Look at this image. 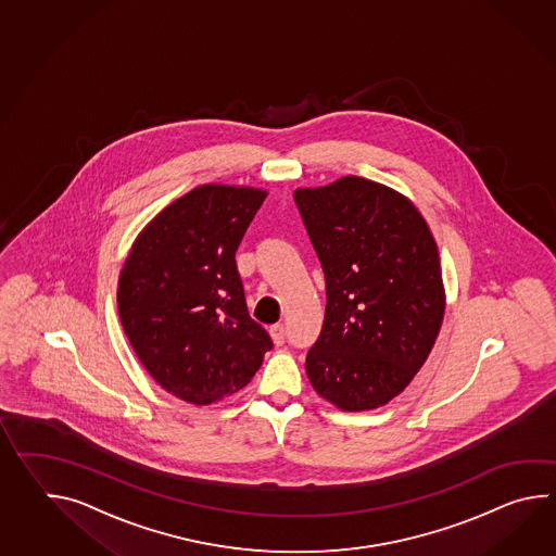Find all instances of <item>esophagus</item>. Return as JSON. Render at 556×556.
<instances>
[{"label":"esophagus","mask_w":556,"mask_h":556,"mask_svg":"<svg viewBox=\"0 0 556 556\" xmlns=\"http://www.w3.org/2000/svg\"><path fill=\"white\" fill-rule=\"evenodd\" d=\"M271 337H273V341H275V345H283V343H285V327H283V325H281V323H277V325H273Z\"/></svg>","instance_id":"obj_1"}]
</instances>
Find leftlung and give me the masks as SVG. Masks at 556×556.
Returning a JSON list of instances; mask_svg holds the SVG:
<instances>
[{
  "label": "left lung",
  "instance_id": "left-lung-1",
  "mask_svg": "<svg viewBox=\"0 0 556 556\" xmlns=\"http://www.w3.org/2000/svg\"><path fill=\"white\" fill-rule=\"evenodd\" d=\"M293 198L327 285L308 381L343 410L387 405L422 367L443 323L431 229L407 198L355 175Z\"/></svg>",
  "mask_w": 556,
  "mask_h": 556
}]
</instances>
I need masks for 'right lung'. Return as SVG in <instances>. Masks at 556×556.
I'll list each match as a JSON object with an SVG mask.
<instances>
[{
	"instance_id": "right-lung-1",
	"label": "right lung",
	"mask_w": 556,
	"mask_h": 556,
	"mask_svg": "<svg viewBox=\"0 0 556 556\" xmlns=\"http://www.w3.org/2000/svg\"><path fill=\"white\" fill-rule=\"evenodd\" d=\"M265 198L253 187H195L149 223L125 260V334L149 375L187 403L211 405L243 389L273 349L249 315L235 263Z\"/></svg>"
}]
</instances>
